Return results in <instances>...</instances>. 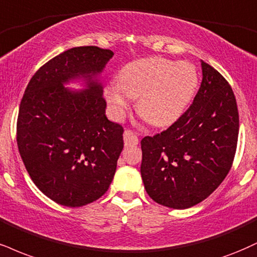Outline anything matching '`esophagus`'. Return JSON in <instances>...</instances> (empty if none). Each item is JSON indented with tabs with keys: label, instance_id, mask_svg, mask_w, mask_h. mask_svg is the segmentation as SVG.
I'll list each match as a JSON object with an SVG mask.
<instances>
[{
	"label": "esophagus",
	"instance_id": "34e87169",
	"mask_svg": "<svg viewBox=\"0 0 257 257\" xmlns=\"http://www.w3.org/2000/svg\"><path fill=\"white\" fill-rule=\"evenodd\" d=\"M123 139H124V145L125 146H137L139 144V139L134 132L126 129L123 134Z\"/></svg>",
	"mask_w": 257,
	"mask_h": 257
}]
</instances>
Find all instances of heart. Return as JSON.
Segmentation results:
<instances>
[{
  "label": "heart",
  "mask_w": 257,
  "mask_h": 257,
  "mask_svg": "<svg viewBox=\"0 0 257 257\" xmlns=\"http://www.w3.org/2000/svg\"><path fill=\"white\" fill-rule=\"evenodd\" d=\"M199 73L189 62L148 57L125 64L117 85L105 88V98L117 116L138 98V112L147 122L166 126L177 120L195 97Z\"/></svg>",
  "instance_id": "1"
}]
</instances>
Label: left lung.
<instances>
[{
	"label": "left lung",
	"mask_w": 257,
	"mask_h": 257,
	"mask_svg": "<svg viewBox=\"0 0 257 257\" xmlns=\"http://www.w3.org/2000/svg\"><path fill=\"white\" fill-rule=\"evenodd\" d=\"M202 82L189 109L166 131L141 140V177L159 205L189 208L226 177L237 148L236 98L218 70L201 61Z\"/></svg>",
	"instance_id": "1"
}]
</instances>
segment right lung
Listing matches in <instances>:
<instances>
[{
	"label": "right lung",
	"instance_id": "add662e5",
	"mask_svg": "<svg viewBox=\"0 0 257 257\" xmlns=\"http://www.w3.org/2000/svg\"><path fill=\"white\" fill-rule=\"evenodd\" d=\"M113 52L78 46L37 70L25 89L17 123L21 159L31 179L49 199L81 207L109 189L123 150V126L105 116L98 81ZM83 77L88 88L63 85Z\"/></svg>",
	"mask_w": 257,
	"mask_h": 257
}]
</instances>
